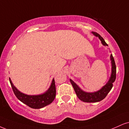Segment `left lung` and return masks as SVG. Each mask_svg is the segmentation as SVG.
Masks as SVG:
<instances>
[{
    "mask_svg": "<svg viewBox=\"0 0 129 129\" xmlns=\"http://www.w3.org/2000/svg\"><path fill=\"white\" fill-rule=\"evenodd\" d=\"M92 33L95 36H98L100 40L102 41V43L103 45L108 46V44H106L103 38L99 34L94 32V31H92ZM111 63H112V74H111L110 79H109L108 83L105 86H103L102 88L98 91L94 92V93H87V92L83 91L79 88L78 86L72 80L70 79V81H71L73 87H74L76 94L81 101H83L84 102H98L102 101L103 99L106 98L108 94L112 89V86H113L112 84L115 81L116 79V65L115 61H114V58L112 54L111 55Z\"/></svg>",
    "mask_w": 129,
    "mask_h": 129,
    "instance_id": "1",
    "label": "left lung"
}]
</instances>
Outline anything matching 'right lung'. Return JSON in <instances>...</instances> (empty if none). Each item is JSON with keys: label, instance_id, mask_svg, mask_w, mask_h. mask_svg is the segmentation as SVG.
Masks as SVG:
<instances>
[{"label": "right lung", "instance_id": "1", "mask_svg": "<svg viewBox=\"0 0 129 129\" xmlns=\"http://www.w3.org/2000/svg\"><path fill=\"white\" fill-rule=\"evenodd\" d=\"M9 82L11 83L12 90L18 99L31 108H42L52 103L55 98L56 89H55L54 79H52L51 85L48 91L42 94L35 95V96H30L21 93L14 86L10 78H9Z\"/></svg>", "mask_w": 129, "mask_h": 129}]
</instances>
